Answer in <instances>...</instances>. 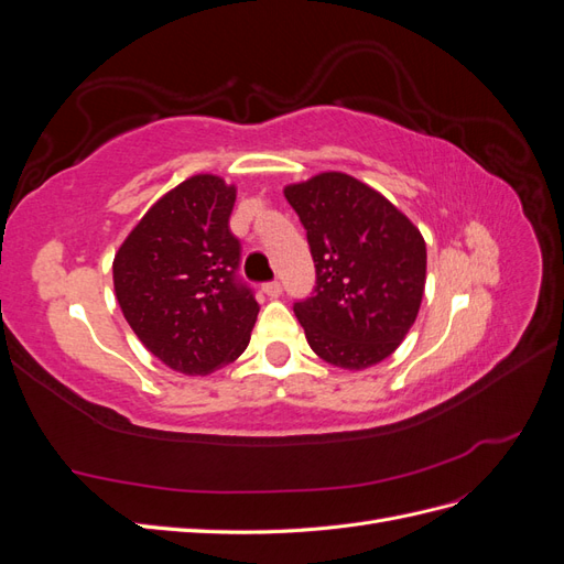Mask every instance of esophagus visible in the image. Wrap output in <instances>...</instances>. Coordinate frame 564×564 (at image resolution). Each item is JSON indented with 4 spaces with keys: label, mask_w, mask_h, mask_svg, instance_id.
Instances as JSON below:
<instances>
[{
    "label": "esophagus",
    "mask_w": 564,
    "mask_h": 564,
    "mask_svg": "<svg viewBox=\"0 0 564 564\" xmlns=\"http://www.w3.org/2000/svg\"><path fill=\"white\" fill-rule=\"evenodd\" d=\"M263 294L270 299H278L282 294V284L280 282H268L263 284Z\"/></svg>",
    "instance_id": "esophagus-1"
}]
</instances>
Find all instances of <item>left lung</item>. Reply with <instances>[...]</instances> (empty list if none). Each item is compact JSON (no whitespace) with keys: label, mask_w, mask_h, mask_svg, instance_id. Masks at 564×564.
Masks as SVG:
<instances>
[{"label":"left lung","mask_w":564,"mask_h":564,"mask_svg":"<svg viewBox=\"0 0 564 564\" xmlns=\"http://www.w3.org/2000/svg\"><path fill=\"white\" fill-rule=\"evenodd\" d=\"M308 230L317 286L294 313L311 348L340 369H367L398 350L425 289V240L395 204L340 172L284 185Z\"/></svg>","instance_id":"1"}]
</instances>
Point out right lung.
<instances>
[{
  "mask_svg": "<svg viewBox=\"0 0 564 564\" xmlns=\"http://www.w3.org/2000/svg\"><path fill=\"white\" fill-rule=\"evenodd\" d=\"M237 187L195 174L162 195L112 261L119 308L141 344L185 377L245 352L259 303L235 280L240 240L230 232Z\"/></svg>",
  "mask_w": 564,
  "mask_h": 564,
  "instance_id": "obj_1",
  "label": "right lung"
}]
</instances>
